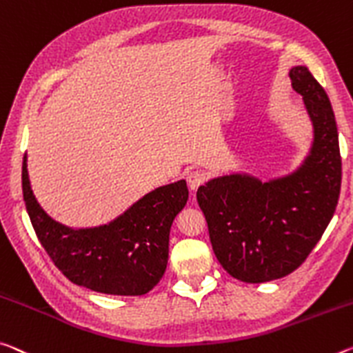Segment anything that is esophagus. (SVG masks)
Segmentation results:
<instances>
[{"mask_svg": "<svg viewBox=\"0 0 353 353\" xmlns=\"http://www.w3.org/2000/svg\"><path fill=\"white\" fill-rule=\"evenodd\" d=\"M204 181H205V177L201 171H190L187 174V183H188L190 190H193V192L203 185Z\"/></svg>", "mask_w": 353, "mask_h": 353, "instance_id": "34e87169", "label": "esophagus"}]
</instances>
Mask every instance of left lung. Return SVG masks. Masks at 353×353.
<instances>
[{"label":"left lung","mask_w":353,"mask_h":353,"mask_svg":"<svg viewBox=\"0 0 353 353\" xmlns=\"http://www.w3.org/2000/svg\"><path fill=\"white\" fill-rule=\"evenodd\" d=\"M289 77L314 128L303 165L268 182L250 174L215 177L196 193L218 262L243 283L272 281L303 264L339 198L341 154L332 103L307 67H292Z\"/></svg>","instance_id":"obj_1"}]
</instances>
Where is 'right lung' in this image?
I'll list each match as a JSON object with an SVG mask.
<instances>
[{
    "label": "right lung",
    "instance_id": "1",
    "mask_svg": "<svg viewBox=\"0 0 353 353\" xmlns=\"http://www.w3.org/2000/svg\"><path fill=\"white\" fill-rule=\"evenodd\" d=\"M21 188L39 242L74 284L102 294L144 295L163 276L171 225L188 199L185 181L157 188L114 221L88 229H70L43 212L30 185L26 155Z\"/></svg>",
    "mask_w": 353,
    "mask_h": 353
}]
</instances>
